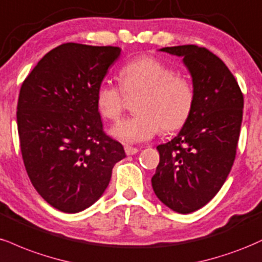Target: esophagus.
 Instances as JSON below:
<instances>
[{
	"mask_svg": "<svg viewBox=\"0 0 262 262\" xmlns=\"http://www.w3.org/2000/svg\"><path fill=\"white\" fill-rule=\"evenodd\" d=\"M138 152V148L136 147H131V146H125V153L127 156H132V155H136Z\"/></svg>",
	"mask_w": 262,
	"mask_h": 262,
	"instance_id": "obj_1",
	"label": "esophagus"
}]
</instances>
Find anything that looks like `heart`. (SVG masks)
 Segmentation results:
<instances>
[{
    "label": "heart",
    "instance_id": "1",
    "mask_svg": "<svg viewBox=\"0 0 262 262\" xmlns=\"http://www.w3.org/2000/svg\"><path fill=\"white\" fill-rule=\"evenodd\" d=\"M120 87L101 82L95 105L104 119L118 121L125 107V94H140L136 115L119 122L112 135L125 143L150 140L159 131L173 132L186 124L195 105V89L185 76L153 56H140L121 67Z\"/></svg>",
    "mask_w": 262,
    "mask_h": 262
}]
</instances>
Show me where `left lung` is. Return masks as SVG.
Instances as JSON below:
<instances>
[{
	"label": "left lung",
	"instance_id": "1",
	"mask_svg": "<svg viewBox=\"0 0 262 262\" xmlns=\"http://www.w3.org/2000/svg\"><path fill=\"white\" fill-rule=\"evenodd\" d=\"M161 51L184 57L195 89V105L177 137L157 147L155 193L169 208L190 213L220 191L234 163L244 97L220 57L206 48L180 45Z\"/></svg>",
	"mask_w": 262,
	"mask_h": 262
}]
</instances>
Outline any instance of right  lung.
Wrapping results in <instances>:
<instances>
[{
	"mask_svg": "<svg viewBox=\"0 0 262 262\" xmlns=\"http://www.w3.org/2000/svg\"><path fill=\"white\" fill-rule=\"evenodd\" d=\"M118 46L66 42L49 51L20 87L17 126L33 186L58 211L77 213L109 185L122 144L103 130L95 92Z\"/></svg>",
	"mask_w": 262,
	"mask_h": 262,
	"instance_id": "right-lung-1",
	"label": "right lung"
}]
</instances>
